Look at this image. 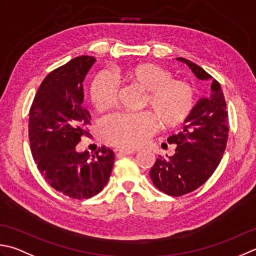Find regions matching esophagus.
I'll return each mask as SVG.
<instances>
[{
    "mask_svg": "<svg viewBox=\"0 0 256 256\" xmlns=\"http://www.w3.org/2000/svg\"><path fill=\"white\" fill-rule=\"evenodd\" d=\"M135 152V150H128V148H120L118 150V154H121V155H131V154H134Z\"/></svg>",
    "mask_w": 256,
    "mask_h": 256,
    "instance_id": "obj_1",
    "label": "esophagus"
}]
</instances>
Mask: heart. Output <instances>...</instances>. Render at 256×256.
<instances>
[{
    "mask_svg": "<svg viewBox=\"0 0 256 256\" xmlns=\"http://www.w3.org/2000/svg\"><path fill=\"white\" fill-rule=\"evenodd\" d=\"M122 81L136 85L144 91L142 106L150 111L120 113L103 122V136L108 143L126 148H136L160 128L181 125L191 114L195 94L191 85L172 78L166 68L151 63L133 64L116 73ZM118 86L108 73L98 74L90 88V98L98 112L112 108L118 98Z\"/></svg>",
    "mask_w": 256,
    "mask_h": 256,
    "instance_id": "b5f03b06",
    "label": "heart"
}]
</instances>
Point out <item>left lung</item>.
<instances>
[{
  "mask_svg": "<svg viewBox=\"0 0 256 256\" xmlns=\"http://www.w3.org/2000/svg\"><path fill=\"white\" fill-rule=\"evenodd\" d=\"M192 70L198 80L211 81V93L200 98L185 120L183 130L168 138L176 144L172 156L156 158L150 171L160 191L181 196L208 181L221 162L228 135V114L221 85L206 71L186 58H178Z\"/></svg>",
  "mask_w": 256,
  "mask_h": 256,
  "instance_id": "obj_1",
  "label": "left lung"
}]
</instances>
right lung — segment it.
Segmentation results:
<instances>
[{"instance_id":"add662e5","label":"right lung","mask_w":256,"mask_h":256,"mask_svg":"<svg viewBox=\"0 0 256 256\" xmlns=\"http://www.w3.org/2000/svg\"><path fill=\"white\" fill-rule=\"evenodd\" d=\"M94 62V56L82 55L55 68L30 108V145L40 173L54 190L78 200L101 192L114 163L113 151L105 146L92 155L76 150L91 118L83 104V81Z\"/></svg>"}]
</instances>
